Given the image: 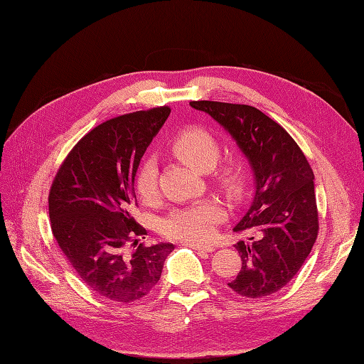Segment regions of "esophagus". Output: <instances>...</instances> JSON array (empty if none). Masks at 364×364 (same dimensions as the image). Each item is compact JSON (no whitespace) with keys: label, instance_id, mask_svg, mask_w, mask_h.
I'll return each mask as SVG.
<instances>
[{"label":"esophagus","instance_id":"esophagus-1","mask_svg":"<svg viewBox=\"0 0 364 364\" xmlns=\"http://www.w3.org/2000/svg\"><path fill=\"white\" fill-rule=\"evenodd\" d=\"M184 245L192 247V249H196L198 252H214L215 250L213 245H202V244H192V242H184Z\"/></svg>","mask_w":364,"mask_h":364}]
</instances>
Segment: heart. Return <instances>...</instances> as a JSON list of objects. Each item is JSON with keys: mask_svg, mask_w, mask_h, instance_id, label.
Returning a JSON list of instances; mask_svg holds the SVG:
<instances>
[{"mask_svg": "<svg viewBox=\"0 0 364 364\" xmlns=\"http://www.w3.org/2000/svg\"><path fill=\"white\" fill-rule=\"evenodd\" d=\"M172 150L183 162L197 170L211 168L220 154V146L210 131L188 128L175 137ZM218 186L228 196H237L242 189L244 170L236 161H225L215 167ZM137 194L144 202H151L158 194V164L154 158H145L136 176ZM225 208L215 200H206L183 210H175L161 222V233L181 242L200 244L213 237L215 225L225 219Z\"/></svg>", "mask_w": 364, "mask_h": 364, "instance_id": "obj_1", "label": "heart"}]
</instances>
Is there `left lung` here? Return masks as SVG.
<instances>
[{"instance_id":"obj_1","label":"left lung","mask_w":364,"mask_h":364,"mask_svg":"<svg viewBox=\"0 0 364 364\" xmlns=\"http://www.w3.org/2000/svg\"><path fill=\"white\" fill-rule=\"evenodd\" d=\"M235 139L255 180L252 205L233 228L249 235L235 249L242 266L228 286L239 296L266 297L288 284L318 237L314 173L296 141L249 105L191 102Z\"/></svg>"}]
</instances>
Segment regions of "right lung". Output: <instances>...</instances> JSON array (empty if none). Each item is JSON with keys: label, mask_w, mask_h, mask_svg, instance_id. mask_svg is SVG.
I'll return each instance as SVG.
<instances>
[{"label": "right lung", "mask_w": 364, "mask_h": 364, "mask_svg": "<svg viewBox=\"0 0 364 364\" xmlns=\"http://www.w3.org/2000/svg\"><path fill=\"white\" fill-rule=\"evenodd\" d=\"M170 107L107 120L84 136L58 170L48 197L53 236L81 282L100 296L134 301L159 282L175 247L139 244L134 178Z\"/></svg>", "instance_id": "right-lung-1"}]
</instances>
